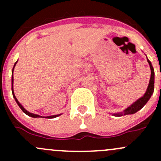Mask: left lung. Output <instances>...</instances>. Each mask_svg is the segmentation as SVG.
I'll return each instance as SVG.
<instances>
[{"instance_id": "left-lung-1", "label": "left lung", "mask_w": 161, "mask_h": 161, "mask_svg": "<svg viewBox=\"0 0 161 161\" xmlns=\"http://www.w3.org/2000/svg\"><path fill=\"white\" fill-rule=\"evenodd\" d=\"M147 62L150 64V71H151V75H150V82H149L148 87H147V90L146 91L145 94L142 96V97H140L139 99H138L136 102L130 105L129 107H128L126 109H125L122 112H120V113H115V114H111L114 116L120 117L122 116V115H127V114H133L136 113L137 111H139V110L142 109L144 106H145L146 103L148 102V100H150L152 94L153 93L154 90V69L153 68L152 64L150 61V60L147 58Z\"/></svg>"}]
</instances>
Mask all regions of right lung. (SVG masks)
<instances>
[{"label": "right lung", "mask_w": 161, "mask_h": 161, "mask_svg": "<svg viewBox=\"0 0 161 161\" xmlns=\"http://www.w3.org/2000/svg\"><path fill=\"white\" fill-rule=\"evenodd\" d=\"M17 62H18V61H16L15 63H14V67H13V69H12V76H11V91H12L13 97H14V100H15L16 103H17V104L19 105V108H21V110H22V111H23L24 113L25 114H27V115H28V116H30V117H32V118H40V117H42V116H40V115L30 113V112H29L28 111H26V110H25V108H23V106H22V105L20 103H19V100H17V98H16L15 96H14V89H13V82H14V77H13V71H14V67H15V65H16V64H17ZM61 114H55V115H51V116H47V117H46V118H57V117L60 116V115H61Z\"/></svg>", "instance_id": "obj_1"}]
</instances>
